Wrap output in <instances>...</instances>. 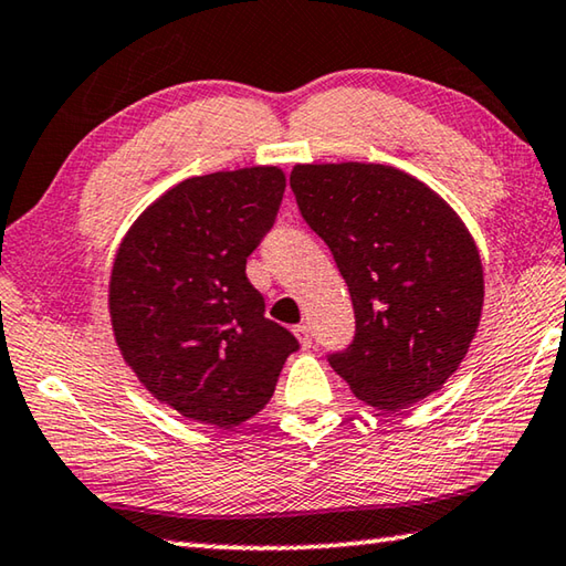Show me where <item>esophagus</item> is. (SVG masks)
<instances>
[{
  "label": "esophagus",
  "instance_id": "34e87169",
  "mask_svg": "<svg viewBox=\"0 0 566 566\" xmlns=\"http://www.w3.org/2000/svg\"><path fill=\"white\" fill-rule=\"evenodd\" d=\"M293 333H295V338L301 340L303 348H311V345H313V335H311V328H308V325H295Z\"/></svg>",
  "mask_w": 566,
  "mask_h": 566
}]
</instances>
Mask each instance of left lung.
<instances>
[{"label": "left lung", "mask_w": 566, "mask_h": 566, "mask_svg": "<svg viewBox=\"0 0 566 566\" xmlns=\"http://www.w3.org/2000/svg\"><path fill=\"white\" fill-rule=\"evenodd\" d=\"M291 188L355 311L353 340L328 353L331 368L378 410L440 390L468 355L484 301L480 253L460 216L382 164L295 166Z\"/></svg>", "instance_id": "obj_1"}]
</instances>
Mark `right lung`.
<instances>
[{"instance_id": "1", "label": "right lung", "mask_w": 566, "mask_h": 566, "mask_svg": "<svg viewBox=\"0 0 566 566\" xmlns=\"http://www.w3.org/2000/svg\"><path fill=\"white\" fill-rule=\"evenodd\" d=\"M283 193L275 166L186 178L118 248L108 285L116 343L146 390L184 418L226 430L253 418L301 348L265 318L245 275Z\"/></svg>"}]
</instances>
